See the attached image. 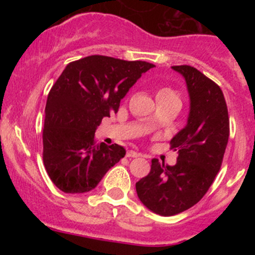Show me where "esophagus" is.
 <instances>
[{
    "label": "esophagus",
    "instance_id": "1",
    "mask_svg": "<svg viewBox=\"0 0 255 255\" xmlns=\"http://www.w3.org/2000/svg\"><path fill=\"white\" fill-rule=\"evenodd\" d=\"M126 156H127V158H138V156H142V154L137 153V151L134 150H128L127 154H126Z\"/></svg>",
    "mask_w": 255,
    "mask_h": 255
}]
</instances>
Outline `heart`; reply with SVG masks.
<instances>
[{
  "label": "heart",
  "instance_id": "1",
  "mask_svg": "<svg viewBox=\"0 0 255 255\" xmlns=\"http://www.w3.org/2000/svg\"><path fill=\"white\" fill-rule=\"evenodd\" d=\"M159 92H174V91L171 89H169V87H164V89H161Z\"/></svg>",
  "mask_w": 255,
  "mask_h": 255
}]
</instances>
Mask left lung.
Returning a JSON list of instances; mask_svg holds the SVG:
<instances>
[{"label": "left lung", "instance_id": "1", "mask_svg": "<svg viewBox=\"0 0 255 255\" xmlns=\"http://www.w3.org/2000/svg\"><path fill=\"white\" fill-rule=\"evenodd\" d=\"M171 68L184 76L190 96L186 126L170 140L179 156L173 166L153 159L148 175L135 184L144 206L160 216L177 215L204 197L220 171L230 137L220 86L190 65Z\"/></svg>", "mask_w": 255, "mask_h": 255}]
</instances>
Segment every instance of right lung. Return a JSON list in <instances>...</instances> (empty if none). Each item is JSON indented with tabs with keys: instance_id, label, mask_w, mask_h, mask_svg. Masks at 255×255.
<instances>
[{
	"instance_id": "add662e5",
	"label": "right lung",
	"mask_w": 255,
	"mask_h": 255,
	"mask_svg": "<svg viewBox=\"0 0 255 255\" xmlns=\"http://www.w3.org/2000/svg\"><path fill=\"white\" fill-rule=\"evenodd\" d=\"M151 68L146 61L105 55L66 65L48 95L43 129V161L59 190L91 191L126 155L118 144H96L95 132L102 118L118 112L121 100Z\"/></svg>"
}]
</instances>
